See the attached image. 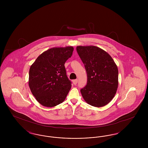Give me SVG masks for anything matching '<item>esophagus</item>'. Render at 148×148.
Instances as JSON below:
<instances>
[{"label": "esophagus", "mask_w": 148, "mask_h": 148, "mask_svg": "<svg viewBox=\"0 0 148 148\" xmlns=\"http://www.w3.org/2000/svg\"><path fill=\"white\" fill-rule=\"evenodd\" d=\"M73 83L74 85H76L77 83V79H74L73 80Z\"/></svg>", "instance_id": "esophagus-1"}]
</instances>
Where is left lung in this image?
Listing matches in <instances>:
<instances>
[{
    "instance_id": "1",
    "label": "left lung",
    "mask_w": 148,
    "mask_h": 148,
    "mask_svg": "<svg viewBox=\"0 0 148 148\" xmlns=\"http://www.w3.org/2000/svg\"><path fill=\"white\" fill-rule=\"evenodd\" d=\"M77 54L84 64L87 84L80 89L90 106L101 107L112 99L118 86V69L111 56L95 46H78Z\"/></svg>"
}]
</instances>
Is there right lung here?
Masks as SVG:
<instances>
[{
    "label": "right lung",
    "mask_w": 148,
    "mask_h": 148,
    "mask_svg": "<svg viewBox=\"0 0 148 148\" xmlns=\"http://www.w3.org/2000/svg\"><path fill=\"white\" fill-rule=\"evenodd\" d=\"M73 50L72 47L51 48L43 52L31 65L29 88L42 106H55L66 98L71 82L66 75L64 64Z\"/></svg>",
    "instance_id": "1"
}]
</instances>
